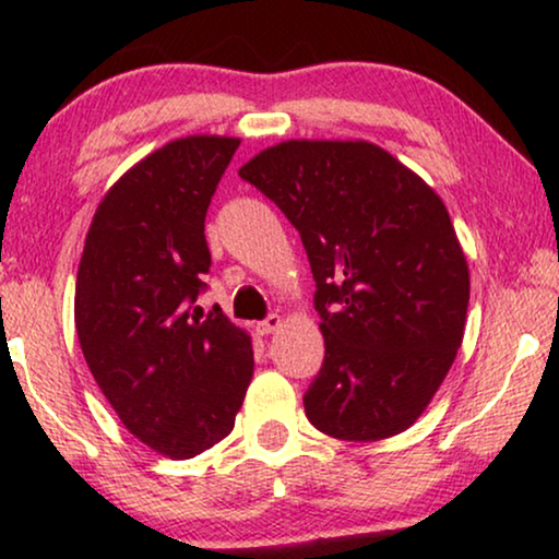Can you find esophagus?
Returning a JSON list of instances; mask_svg holds the SVG:
<instances>
[{
  "mask_svg": "<svg viewBox=\"0 0 559 559\" xmlns=\"http://www.w3.org/2000/svg\"><path fill=\"white\" fill-rule=\"evenodd\" d=\"M280 325H282V318L280 316H266L262 323H257V331L262 333V335H270V333H274V331H280Z\"/></svg>",
  "mask_w": 559,
  "mask_h": 559,
  "instance_id": "esophagus-1",
  "label": "esophagus"
}]
</instances>
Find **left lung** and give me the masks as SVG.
<instances>
[{"label":"left lung","mask_w":559,"mask_h":559,"mask_svg":"<svg viewBox=\"0 0 559 559\" xmlns=\"http://www.w3.org/2000/svg\"><path fill=\"white\" fill-rule=\"evenodd\" d=\"M239 175L300 231L325 358L305 415L371 442L423 415L463 341L471 280L448 209L369 142L293 140Z\"/></svg>","instance_id":"left-lung-1"}]
</instances>
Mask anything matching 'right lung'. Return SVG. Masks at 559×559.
I'll list each match as a JSON object with an SVG mask.
<instances>
[{
    "instance_id": "add662e5",
    "label": "right lung",
    "mask_w": 559,
    "mask_h": 559,
    "mask_svg": "<svg viewBox=\"0 0 559 559\" xmlns=\"http://www.w3.org/2000/svg\"><path fill=\"white\" fill-rule=\"evenodd\" d=\"M239 140L186 136L104 195L75 280V331L96 384L152 450L193 457L234 430L254 373L249 335L203 310L205 213Z\"/></svg>"
}]
</instances>
